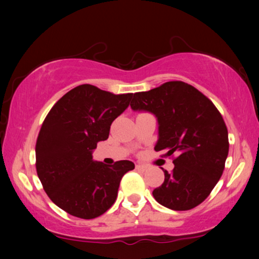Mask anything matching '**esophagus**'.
Listing matches in <instances>:
<instances>
[{
  "label": "esophagus",
  "mask_w": 259,
  "mask_h": 259,
  "mask_svg": "<svg viewBox=\"0 0 259 259\" xmlns=\"http://www.w3.org/2000/svg\"><path fill=\"white\" fill-rule=\"evenodd\" d=\"M136 168L137 169H139V171H143V172H145V171H147V166L146 165H143V164H137L136 165Z\"/></svg>",
  "instance_id": "1"
}]
</instances>
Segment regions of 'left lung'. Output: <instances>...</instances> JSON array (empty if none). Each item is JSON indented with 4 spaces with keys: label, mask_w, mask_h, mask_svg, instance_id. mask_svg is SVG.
<instances>
[{
    "label": "left lung",
    "mask_w": 259,
    "mask_h": 259,
    "mask_svg": "<svg viewBox=\"0 0 259 259\" xmlns=\"http://www.w3.org/2000/svg\"><path fill=\"white\" fill-rule=\"evenodd\" d=\"M133 111H146L158 120L155 151L173 159L172 172L153 190L154 199L175 211H186L206 199L221 179L229 154L228 128L210 99L183 81H168L139 92L131 102Z\"/></svg>",
    "instance_id": "left-lung-1"
}]
</instances>
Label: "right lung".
Wrapping results in <instances>:
<instances>
[{"instance_id":"add662e5","label":"right lung","mask_w":259,"mask_h":259,"mask_svg":"<svg viewBox=\"0 0 259 259\" xmlns=\"http://www.w3.org/2000/svg\"><path fill=\"white\" fill-rule=\"evenodd\" d=\"M133 93L113 94L92 84L66 93L46 116L36 140V172L48 197L74 217L93 219L114 204L130 160H93L99 141L128 107Z\"/></svg>"}]
</instances>
